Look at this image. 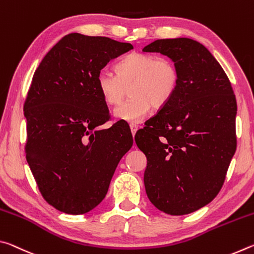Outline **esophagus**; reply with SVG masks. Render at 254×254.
I'll use <instances>...</instances> for the list:
<instances>
[{
	"label": "esophagus",
	"mask_w": 254,
	"mask_h": 254,
	"mask_svg": "<svg viewBox=\"0 0 254 254\" xmlns=\"http://www.w3.org/2000/svg\"><path fill=\"white\" fill-rule=\"evenodd\" d=\"M130 128H131V132H132V135L134 136L135 133L137 131V128H139V127L136 126V124H130Z\"/></svg>",
	"instance_id": "esophagus-1"
}]
</instances>
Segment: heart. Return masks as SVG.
<instances>
[{"instance_id":"b5f03b06","label":"heart","mask_w":254,"mask_h":254,"mask_svg":"<svg viewBox=\"0 0 254 254\" xmlns=\"http://www.w3.org/2000/svg\"><path fill=\"white\" fill-rule=\"evenodd\" d=\"M117 74L101 69L95 78L96 89L107 105L119 104L130 91L131 97L114 110V117L128 123H139L152 106L161 109L177 92L179 69L173 60L157 55L128 54L117 64Z\"/></svg>"}]
</instances>
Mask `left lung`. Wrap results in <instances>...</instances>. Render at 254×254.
<instances>
[{"instance_id": "8db88e82", "label": "left lung", "mask_w": 254, "mask_h": 254, "mask_svg": "<svg viewBox=\"0 0 254 254\" xmlns=\"http://www.w3.org/2000/svg\"><path fill=\"white\" fill-rule=\"evenodd\" d=\"M177 65V92L136 132L145 157L144 187L161 212L185 215L210 203L236 150V100L231 81L207 48L189 38L160 39L142 49Z\"/></svg>"}]
</instances>
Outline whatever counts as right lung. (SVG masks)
<instances>
[{
    "mask_svg": "<svg viewBox=\"0 0 254 254\" xmlns=\"http://www.w3.org/2000/svg\"><path fill=\"white\" fill-rule=\"evenodd\" d=\"M133 49L106 37L69 33L42 59L24 102L25 156L46 201L85 214L104 199L121 158L133 144L127 124L97 128L110 113L95 85L107 63Z\"/></svg>",
    "mask_w": 254,
    "mask_h": 254,
    "instance_id": "1",
    "label": "right lung"
}]
</instances>
